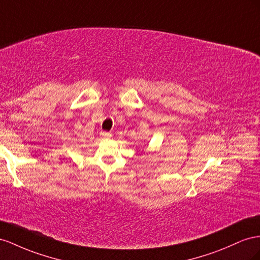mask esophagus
Wrapping results in <instances>:
<instances>
[{"instance_id": "obj_1", "label": "esophagus", "mask_w": 260, "mask_h": 260, "mask_svg": "<svg viewBox=\"0 0 260 260\" xmlns=\"http://www.w3.org/2000/svg\"><path fill=\"white\" fill-rule=\"evenodd\" d=\"M101 137L104 139H109L111 138V135L109 132H101Z\"/></svg>"}]
</instances>
